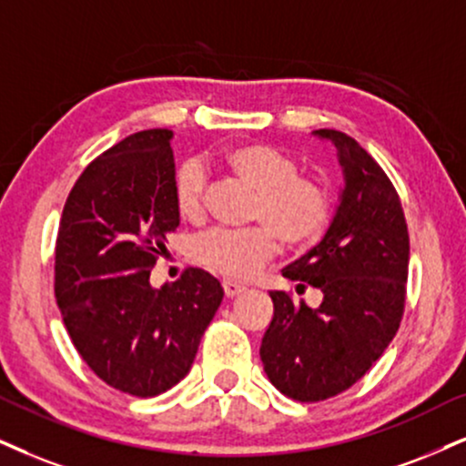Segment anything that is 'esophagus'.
<instances>
[{"label": "esophagus", "mask_w": 466, "mask_h": 466, "mask_svg": "<svg viewBox=\"0 0 466 466\" xmlns=\"http://www.w3.org/2000/svg\"><path fill=\"white\" fill-rule=\"evenodd\" d=\"M222 289H224V294H227V298H235V296L244 294L246 287L239 285V283H235V280H224Z\"/></svg>", "instance_id": "obj_1"}]
</instances>
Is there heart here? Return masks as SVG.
Segmentation results:
<instances>
[{"label": "heart", "instance_id": "b5f03b06", "mask_svg": "<svg viewBox=\"0 0 466 466\" xmlns=\"http://www.w3.org/2000/svg\"><path fill=\"white\" fill-rule=\"evenodd\" d=\"M224 170L255 189L250 220L244 231L216 228L189 242V259L207 272L248 280L285 248L298 250L318 242L330 222L332 200L324 183L300 175L291 155L263 142L238 145L220 153ZM209 175L198 162H183L172 179V198L179 216L198 222L205 216Z\"/></svg>", "mask_w": 466, "mask_h": 466}]
</instances>
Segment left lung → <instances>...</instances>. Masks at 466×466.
Here are the masks:
<instances>
[{"mask_svg":"<svg viewBox=\"0 0 466 466\" xmlns=\"http://www.w3.org/2000/svg\"><path fill=\"white\" fill-rule=\"evenodd\" d=\"M337 147L346 186L324 239L283 269L298 291H321L318 309L269 291L274 318L261 341L269 382L287 398L319 401L352 387L400 329L409 279L404 209L376 159L354 137L318 129Z\"/></svg>","mask_w":466,"mask_h":466,"instance_id":"left-lung-1","label":"left lung"}]
</instances>
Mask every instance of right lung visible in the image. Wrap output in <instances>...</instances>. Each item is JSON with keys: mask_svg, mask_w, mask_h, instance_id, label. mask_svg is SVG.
<instances>
[{"mask_svg": "<svg viewBox=\"0 0 466 466\" xmlns=\"http://www.w3.org/2000/svg\"><path fill=\"white\" fill-rule=\"evenodd\" d=\"M170 140L168 129L137 131L93 159L56 239V300L75 350L103 382L136 398L187 376L224 296L198 268L159 289L148 283L179 227Z\"/></svg>", "mask_w": 466, "mask_h": 466, "instance_id": "right-lung-1", "label": "right lung"}]
</instances>
